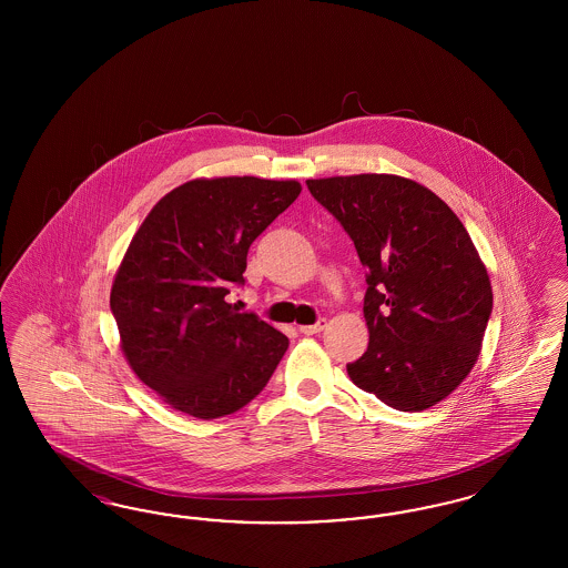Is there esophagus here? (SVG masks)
<instances>
[{"label":"esophagus","mask_w":568,"mask_h":568,"mask_svg":"<svg viewBox=\"0 0 568 568\" xmlns=\"http://www.w3.org/2000/svg\"><path fill=\"white\" fill-rule=\"evenodd\" d=\"M325 327V320H320L317 324L313 325H300V332L302 334H320Z\"/></svg>","instance_id":"esophagus-1"}]
</instances>
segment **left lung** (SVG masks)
<instances>
[{
	"label": "left lung",
	"mask_w": 568,
	"mask_h": 568,
	"mask_svg": "<svg viewBox=\"0 0 568 568\" xmlns=\"http://www.w3.org/2000/svg\"><path fill=\"white\" fill-rule=\"evenodd\" d=\"M349 234L366 274L368 349L353 383L398 410L447 398L475 366L491 285L456 213L428 187L394 174L306 181Z\"/></svg>",
	"instance_id": "8db88e82"
}]
</instances>
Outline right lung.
<instances>
[{
    "label": "right lung",
    "instance_id": "1",
    "mask_svg": "<svg viewBox=\"0 0 568 568\" xmlns=\"http://www.w3.org/2000/svg\"><path fill=\"white\" fill-rule=\"evenodd\" d=\"M297 181L195 179L165 193L116 271L110 311L138 378L197 419L248 405L287 352L285 334L225 302L251 243L297 195Z\"/></svg>",
    "mask_w": 568,
    "mask_h": 568
}]
</instances>
